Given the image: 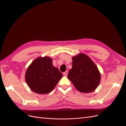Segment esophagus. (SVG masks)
<instances>
[{"mask_svg":"<svg viewBox=\"0 0 126 126\" xmlns=\"http://www.w3.org/2000/svg\"><path fill=\"white\" fill-rule=\"evenodd\" d=\"M68 70H66V72H65L64 73H63V75L67 76V74H68Z\"/></svg>","mask_w":126,"mask_h":126,"instance_id":"1","label":"esophagus"}]
</instances>
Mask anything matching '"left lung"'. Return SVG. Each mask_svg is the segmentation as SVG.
<instances>
[{"label": "left lung", "mask_w": 126, "mask_h": 126, "mask_svg": "<svg viewBox=\"0 0 126 126\" xmlns=\"http://www.w3.org/2000/svg\"><path fill=\"white\" fill-rule=\"evenodd\" d=\"M72 60V68L69 70L67 78L81 93H89L94 91L100 81V74L97 67L84 53L73 57Z\"/></svg>", "instance_id": "obj_1"}]
</instances>
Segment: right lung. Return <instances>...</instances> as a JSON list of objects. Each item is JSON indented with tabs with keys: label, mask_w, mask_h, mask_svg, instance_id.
I'll use <instances>...</instances> for the list:
<instances>
[{
	"label": "right lung",
	"mask_w": 126,
	"mask_h": 126,
	"mask_svg": "<svg viewBox=\"0 0 126 126\" xmlns=\"http://www.w3.org/2000/svg\"><path fill=\"white\" fill-rule=\"evenodd\" d=\"M63 74L53 66L50 57H38L27 68L25 75L30 89L39 94H48L56 87Z\"/></svg>",
	"instance_id": "1"
}]
</instances>
